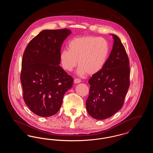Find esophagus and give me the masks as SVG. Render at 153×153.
I'll return each instance as SVG.
<instances>
[{
    "mask_svg": "<svg viewBox=\"0 0 153 153\" xmlns=\"http://www.w3.org/2000/svg\"><path fill=\"white\" fill-rule=\"evenodd\" d=\"M74 83H76V84H77V83H80V82H81V80L79 79H77V78H76V79H75L74 80Z\"/></svg>",
    "mask_w": 153,
    "mask_h": 153,
    "instance_id": "obj_1",
    "label": "esophagus"
}]
</instances>
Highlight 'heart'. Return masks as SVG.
I'll list each match as a JSON object with an SVG mask.
<instances>
[{
	"label": "heart",
	"mask_w": 153,
	"mask_h": 153,
	"mask_svg": "<svg viewBox=\"0 0 153 153\" xmlns=\"http://www.w3.org/2000/svg\"><path fill=\"white\" fill-rule=\"evenodd\" d=\"M109 53V46L102 38L87 36L73 38L68 43V50L60 53L63 68L71 72L77 65L80 76L94 74L105 65Z\"/></svg>",
	"instance_id": "1"
}]
</instances>
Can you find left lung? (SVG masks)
Masks as SVG:
<instances>
[{"mask_svg": "<svg viewBox=\"0 0 153 153\" xmlns=\"http://www.w3.org/2000/svg\"><path fill=\"white\" fill-rule=\"evenodd\" d=\"M114 39L112 49L102 69L88 81L89 94L86 101L88 114L94 119L109 118L122 108L130 86L129 59L120 38Z\"/></svg>", "mask_w": 153, "mask_h": 153, "instance_id": "obj_1", "label": "left lung"}]
</instances>
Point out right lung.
I'll use <instances>...</instances> for the list:
<instances>
[{"mask_svg": "<svg viewBox=\"0 0 153 153\" xmlns=\"http://www.w3.org/2000/svg\"><path fill=\"white\" fill-rule=\"evenodd\" d=\"M69 29L45 30L32 39L24 51L21 81L23 99L36 115L48 117L60 109L73 79L59 65L61 48Z\"/></svg>", "mask_w": 153, "mask_h": 153, "instance_id": "obj_1", "label": "right lung"}]
</instances>
